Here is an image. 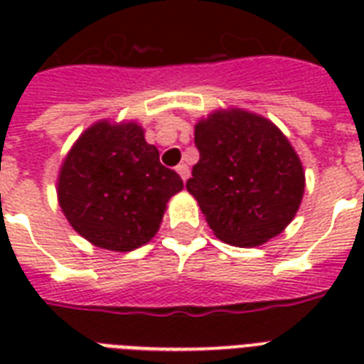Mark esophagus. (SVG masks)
I'll list each match as a JSON object with an SVG mask.
<instances>
[{
	"label": "esophagus",
	"instance_id": "obj_1",
	"mask_svg": "<svg viewBox=\"0 0 364 364\" xmlns=\"http://www.w3.org/2000/svg\"><path fill=\"white\" fill-rule=\"evenodd\" d=\"M176 170H177V173L181 176L183 181H187L188 176H191V171H188V166H187V164H179V166H177V168H176Z\"/></svg>",
	"mask_w": 364,
	"mask_h": 364
}]
</instances>
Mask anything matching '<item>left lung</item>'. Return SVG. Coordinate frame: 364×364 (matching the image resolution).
I'll list each match as a JSON object with an SVG mask.
<instances>
[{"instance_id":"obj_1","label":"left lung","mask_w":364,"mask_h":364,"mask_svg":"<svg viewBox=\"0 0 364 364\" xmlns=\"http://www.w3.org/2000/svg\"><path fill=\"white\" fill-rule=\"evenodd\" d=\"M200 160L187 191L217 238L262 245L293 221L304 194V170L274 122L243 109H221L194 126Z\"/></svg>"}]
</instances>
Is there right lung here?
Listing matches in <instances>:
<instances>
[{
	"label": "right lung",
	"instance_id": "1",
	"mask_svg": "<svg viewBox=\"0 0 364 364\" xmlns=\"http://www.w3.org/2000/svg\"><path fill=\"white\" fill-rule=\"evenodd\" d=\"M181 177L160 164L137 122L100 121L81 134L58 176V202L82 238L109 251H132L159 232Z\"/></svg>",
	"mask_w": 364,
	"mask_h": 364
}]
</instances>
